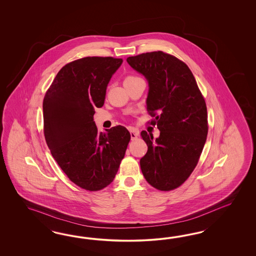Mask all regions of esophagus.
<instances>
[{
  "label": "esophagus",
  "instance_id": "obj_1",
  "mask_svg": "<svg viewBox=\"0 0 256 256\" xmlns=\"http://www.w3.org/2000/svg\"><path fill=\"white\" fill-rule=\"evenodd\" d=\"M130 137H132V140L138 138V135H139V134H138V132H136L134 128H130Z\"/></svg>",
  "mask_w": 256,
  "mask_h": 256
}]
</instances>
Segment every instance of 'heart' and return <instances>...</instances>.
Listing matches in <instances>:
<instances>
[{
    "label": "heart",
    "instance_id": "heart-1",
    "mask_svg": "<svg viewBox=\"0 0 256 256\" xmlns=\"http://www.w3.org/2000/svg\"><path fill=\"white\" fill-rule=\"evenodd\" d=\"M137 77H133V76H128V77L126 78H124V82H126V80H133V78H136Z\"/></svg>",
    "mask_w": 256,
    "mask_h": 256
}]
</instances>
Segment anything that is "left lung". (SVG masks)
Wrapping results in <instances>:
<instances>
[{
    "instance_id": "1",
    "label": "left lung",
    "mask_w": 256,
    "mask_h": 256,
    "mask_svg": "<svg viewBox=\"0 0 256 256\" xmlns=\"http://www.w3.org/2000/svg\"><path fill=\"white\" fill-rule=\"evenodd\" d=\"M126 62L148 82L146 107L160 136L142 132L148 149L140 165L151 186L168 192L182 185L197 165L208 126L206 101L188 66L162 52L132 56Z\"/></svg>"
}]
</instances>
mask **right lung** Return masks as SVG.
<instances>
[{"label":"right lung","mask_w":256,"mask_h":256,"mask_svg":"<svg viewBox=\"0 0 256 256\" xmlns=\"http://www.w3.org/2000/svg\"><path fill=\"white\" fill-rule=\"evenodd\" d=\"M122 62L112 57L70 62L58 72L43 101L50 153L68 178L87 190H100L114 181L130 140L124 126L100 133L94 122V108L103 106L108 82Z\"/></svg>","instance_id":"1"}]
</instances>
